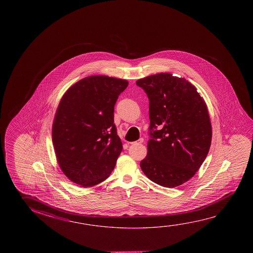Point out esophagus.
<instances>
[{"instance_id": "esophagus-1", "label": "esophagus", "mask_w": 253, "mask_h": 253, "mask_svg": "<svg viewBox=\"0 0 253 253\" xmlns=\"http://www.w3.org/2000/svg\"><path fill=\"white\" fill-rule=\"evenodd\" d=\"M144 142V138L143 137H141V138H139L138 140L136 141V142H133V143H131V144H133V145H138V144H142Z\"/></svg>"}]
</instances>
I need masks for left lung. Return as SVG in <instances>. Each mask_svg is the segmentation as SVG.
I'll return each instance as SVG.
<instances>
[{
    "label": "left lung",
    "mask_w": 253,
    "mask_h": 253,
    "mask_svg": "<svg viewBox=\"0 0 253 253\" xmlns=\"http://www.w3.org/2000/svg\"><path fill=\"white\" fill-rule=\"evenodd\" d=\"M149 99L148 153L141 169L153 182L179 186L194 175L210 149L207 105L185 79L160 73L137 80Z\"/></svg>",
    "instance_id": "1"
}]
</instances>
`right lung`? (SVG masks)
<instances>
[{"label":"right lung","mask_w":253,"mask_h":253,"mask_svg":"<svg viewBox=\"0 0 253 253\" xmlns=\"http://www.w3.org/2000/svg\"><path fill=\"white\" fill-rule=\"evenodd\" d=\"M128 81L107 76L79 80L62 96L52 137L59 166L82 187L103 182L111 174L123 144L114 124L116 100Z\"/></svg>","instance_id":"1"}]
</instances>
